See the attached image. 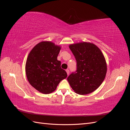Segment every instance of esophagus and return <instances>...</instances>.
I'll return each instance as SVG.
<instances>
[{"instance_id": "esophagus-1", "label": "esophagus", "mask_w": 130, "mask_h": 130, "mask_svg": "<svg viewBox=\"0 0 130 130\" xmlns=\"http://www.w3.org/2000/svg\"><path fill=\"white\" fill-rule=\"evenodd\" d=\"M66 71L68 75H69V69H66Z\"/></svg>"}]
</instances>
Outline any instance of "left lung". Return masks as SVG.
Returning <instances> with one entry per match:
<instances>
[{"mask_svg": "<svg viewBox=\"0 0 130 130\" xmlns=\"http://www.w3.org/2000/svg\"><path fill=\"white\" fill-rule=\"evenodd\" d=\"M77 62V70L68 77L74 91L80 95L91 93L104 81L107 63L103 53L92 43L82 42L69 45Z\"/></svg>", "mask_w": 130, "mask_h": 130, "instance_id": "8db88e82", "label": "left lung"}]
</instances>
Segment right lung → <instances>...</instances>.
<instances>
[{
    "label": "right lung",
    "instance_id": "add662e5",
    "mask_svg": "<svg viewBox=\"0 0 130 130\" xmlns=\"http://www.w3.org/2000/svg\"><path fill=\"white\" fill-rule=\"evenodd\" d=\"M61 47L50 41L38 43L30 51L25 64L30 84L38 92L47 94L56 90L60 81L67 77L57 60Z\"/></svg>",
    "mask_w": 130,
    "mask_h": 130
}]
</instances>
